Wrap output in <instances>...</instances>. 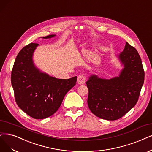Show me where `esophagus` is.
I'll return each instance as SVG.
<instances>
[{
    "label": "esophagus",
    "instance_id": "34e87169",
    "mask_svg": "<svg viewBox=\"0 0 152 152\" xmlns=\"http://www.w3.org/2000/svg\"><path fill=\"white\" fill-rule=\"evenodd\" d=\"M86 81V77L81 75H80L79 76L77 77V83L79 84V85H83V84H85V82Z\"/></svg>",
    "mask_w": 152,
    "mask_h": 152
}]
</instances>
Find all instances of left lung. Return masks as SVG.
<instances>
[{
	"mask_svg": "<svg viewBox=\"0 0 152 152\" xmlns=\"http://www.w3.org/2000/svg\"><path fill=\"white\" fill-rule=\"evenodd\" d=\"M118 58L123 66L118 76L104 79L92 75L86 83L89 110L106 120L119 119L133 108L144 83L142 62L135 48L126 42Z\"/></svg>",
	"mask_w": 152,
	"mask_h": 152,
	"instance_id": "1",
	"label": "left lung"
}]
</instances>
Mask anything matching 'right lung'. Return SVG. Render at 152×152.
Masks as SVG:
<instances>
[{
    "instance_id": "1",
    "label": "right lung",
    "mask_w": 152,
    "mask_h": 152,
    "mask_svg": "<svg viewBox=\"0 0 152 152\" xmlns=\"http://www.w3.org/2000/svg\"><path fill=\"white\" fill-rule=\"evenodd\" d=\"M38 46L30 43L20 50L11 73V83L19 107L33 118L44 119L58 111L66 94L76 85L77 76L58 79L39 70L32 59Z\"/></svg>"
}]
</instances>
